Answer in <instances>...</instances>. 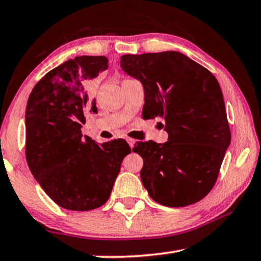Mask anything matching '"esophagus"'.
Wrapping results in <instances>:
<instances>
[{"label":"esophagus","instance_id":"34e87169","mask_svg":"<svg viewBox=\"0 0 261 261\" xmlns=\"http://www.w3.org/2000/svg\"><path fill=\"white\" fill-rule=\"evenodd\" d=\"M126 141H127V144H129V146L132 148L135 146V144H136V140L135 139H131V138H127L126 139Z\"/></svg>","mask_w":261,"mask_h":261}]
</instances>
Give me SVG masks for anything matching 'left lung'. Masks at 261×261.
<instances>
[{
    "mask_svg": "<svg viewBox=\"0 0 261 261\" xmlns=\"http://www.w3.org/2000/svg\"><path fill=\"white\" fill-rule=\"evenodd\" d=\"M121 67L143 84V116L165 120L168 132L166 143L132 149L144 160L143 185L163 206L196 204L214 187L231 139L219 82L178 51L123 55Z\"/></svg>",
    "mask_w": 261,
    "mask_h": 261,
    "instance_id": "1",
    "label": "left lung"
}]
</instances>
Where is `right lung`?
Segmentation results:
<instances>
[{"mask_svg": "<svg viewBox=\"0 0 261 261\" xmlns=\"http://www.w3.org/2000/svg\"><path fill=\"white\" fill-rule=\"evenodd\" d=\"M108 69L105 56H77L33 87L25 113L26 160L51 200L70 211L102 206L131 148L118 139L98 144L82 135L86 112H96L87 83Z\"/></svg>", "mask_w": 261, "mask_h": 261, "instance_id": "add662e5", "label": "right lung"}]
</instances>
